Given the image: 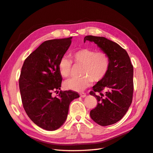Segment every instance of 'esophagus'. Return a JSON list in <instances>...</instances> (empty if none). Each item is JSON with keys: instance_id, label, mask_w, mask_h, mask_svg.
I'll return each instance as SVG.
<instances>
[{"instance_id": "1", "label": "esophagus", "mask_w": 153, "mask_h": 153, "mask_svg": "<svg viewBox=\"0 0 153 153\" xmlns=\"http://www.w3.org/2000/svg\"><path fill=\"white\" fill-rule=\"evenodd\" d=\"M80 96L82 97V98H85V97L86 96V94L84 93V92H80Z\"/></svg>"}]
</instances>
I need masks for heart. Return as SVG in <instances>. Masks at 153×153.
<instances>
[{
    "label": "heart",
    "instance_id": "b5f03b06",
    "mask_svg": "<svg viewBox=\"0 0 153 153\" xmlns=\"http://www.w3.org/2000/svg\"><path fill=\"white\" fill-rule=\"evenodd\" d=\"M75 64L83 65L80 78H73L64 82L66 89L80 92L90 86L92 82L102 80L110 68V59L104 52H96L94 50L82 48L72 53ZM72 60L68 55H63L59 62V70L61 75L67 78L71 75Z\"/></svg>",
    "mask_w": 153,
    "mask_h": 153
}]
</instances>
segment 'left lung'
<instances>
[{
  "label": "left lung",
  "instance_id": "8db88e82",
  "mask_svg": "<svg viewBox=\"0 0 153 153\" xmlns=\"http://www.w3.org/2000/svg\"><path fill=\"white\" fill-rule=\"evenodd\" d=\"M86 41L94 42L110 59L108 71L102 80L92 87L90 94L98 100L90 116L100 126H108L120 121L131 105L133 93V67L127 52L105 37L87 36ZM105 90V93L101 92ZM97 91L99 93L96 95Z\"/></svg>",
  "mask_w": 153,
  "mask_h": 153
}]
</instances>
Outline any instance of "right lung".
<instances>
[{
  "label": "right lung",
  "mask_w": 153,
  "mask_h": 153,
  "mask_svg": "<svg viewBox=\"0 0 153 153\" xmlns=\"http://www.w3.org/2000/svg\"><path fill=\"white\" fill-rule=\"evenodd\" d=\"M72 37L55 39L41 43L25 60L19 87L23 106L27 115L37 126L48 131L56 130L67 119L69 106L80 96L71 90L61 89L62 76L59 60L70 47Z\"/></svg>",
  "instance_id": "right-lung-1"
}]
</instances>
